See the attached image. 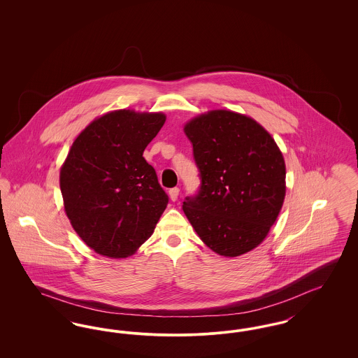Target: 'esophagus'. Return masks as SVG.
Masks as SVG:
<instances>
[{
    "instance_id": "obj_1",
    "label": "esophagus",
    "mask_w": 358,
    "mask_h": 358,
    "mask_svg": "<svg viewBox=\"0 0 358 358\" xmlns=\"http://www.w3.org/2000/svg\"><path fill=\"white\" fill-rule=\"evenodd\" d=\"M178 193H180V189L178 187H171L169 190V196H171V201H176L178 199Z\"/></svg>"
}]
</instances>
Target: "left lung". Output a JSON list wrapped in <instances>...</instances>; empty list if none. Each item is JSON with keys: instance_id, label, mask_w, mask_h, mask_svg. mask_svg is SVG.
<instances>
[{"instance_id": "left-lung-1", "label": "left lung", "mask_w": 358, "mask_h": 358, "mask_svg": "<svg viewBox=\"0 0 358 358\" xmlns=\"http://www.w3.org/2000/svg\"><path fill=\"white\" fill-rule=\"evenodd\" d=\"M184 131L200 171L197 194L182 209L216 254L243 255L267 236L286 196V165L273 136L255 120L212 110Z\"/></svg>"}]
</instances>
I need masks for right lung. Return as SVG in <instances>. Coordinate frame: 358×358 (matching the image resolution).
I'll return each mask as SVG.
<instances>
[{
    "instance_id": "obj_1",
    "label": "right lung",
    "mask_w": 358,
    "mask_h": 358,
    "mask_svg": "<svg viewBox=\"0 0 358 358\" xmlns=\"http://www.w3.org/2000/svg\"><path fill=\"white\" fill-rule=\"evenodd\" d=\"M165 120L162 113L117 110L72 143L60 171L64 209L95 252L127 257L152 236L169 199L143 150Z\"/></svg>"
}]
</instances>
